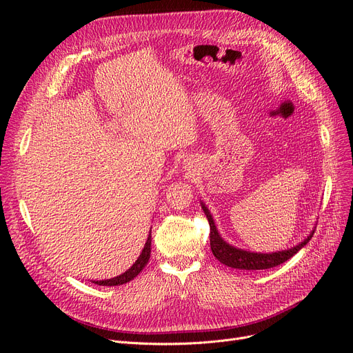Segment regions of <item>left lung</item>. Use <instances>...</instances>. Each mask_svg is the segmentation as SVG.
I'll use <instances>...</instances> for the list:
<instances>
[{
    "mask_svg": "<svg viewBox=\"0 0 353 353\" xmlns=\"http://www.w3.org/2000/svg\"><path fill=\"white\" fill-rule=\"evenodd\" d=\"M200 205L203 212H205L209 225H210V248L212 252L214 254V257L220 263H223L229 268L233 269H242V270H263V269H270L274 268L277 265H282L283 262H286L288 259H290L293 254L298 253L303 246H306V243L312 239L314 229L313 228L312 232L309 233L307 237H305L302 242H299L298 245H294L290 249H285V250H277V252H269V253H261V252H250L246 249H240L236 248L233 245H230L229 242L220 236L216 223L213 220V216L210 213V210L208 209V206L203 203V200H200Z\"/></svg>",
    "mask_w": 353,
    "mask_h": 353,
    "instance_id": "1",
    "label": "left lung"
}]
</instances>
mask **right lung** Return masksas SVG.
I'll return each mask as SVG.
<instances>
[{
	"label": "right lung",
	"mask_w": 353,
	"mask_h": 353,
	"mask_svg": "<svg viewBox=\"0 0 353 353\" xmlns=\"http://www.w3.org/2000/svg\"><path fill=\"white\" fill-rule=\"evenodd\" d=\"M150 253H152V229H150V234H148L145 245L139 256L137 261L133 263V266L130 268L128 270H125L124 273H121L120 276L113 277V279H107V281H94L92 283L100 285V286H120L124 285L130 281H133L134 277L145 268V265L148 263V259H150Z\"/></svg>",
	"instance_id": "obj_1"
}]
</instances>
